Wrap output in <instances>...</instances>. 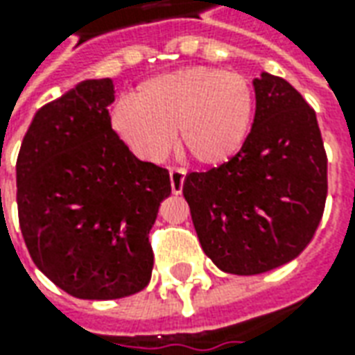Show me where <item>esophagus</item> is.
I'll return each instance as SVG.
<instances>
[{
    "label": "esophagus",
    "instance_id": "34e87169",
    "mask_svg": "<svg viewBox=\"0 0 355 355\" xmlns=\"http://www.w3.org/2000/svg\"><path fill=\"white\" fill-rule=\"evenodd\" d=\"M171 190L173 193H180L182 188H184V180H186V171L180 169V167H175L171 169Z\"/></svg>",
    "mask_w": 355,
    "mask_h": 355
}]
</instances>
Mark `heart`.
Listing matches in <instances>:
<instances>
[{
	"mask_svg": "<svg viewBox=\"0 0 355 355\" xmlns=\"http://www.w3.org/2000/svg\"><path fill=\"white\" fill-rule=\"evenodd\" d=\"M254 116L251 83L216 68H184L144 81L114 112V127L132 152L162 162L175 146L205 167L228 163L245 144Z\"/></svg>",
	"mask_w": 355,
	"mask_h": 355,
	"instance_id": "heart-1",
	"label": "heart"
}]
</instances>
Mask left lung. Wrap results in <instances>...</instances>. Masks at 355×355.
I'll return each mask as SVG.
<instances>
[{"label": "left lung", "instance_id": "left-lung-1", "mask_svg": "<svg viewBox=\"0 0 355 355\" xmlns=\"http://www.w3.org/2000/svg\"><path fill=\"white\" fill-rule=\"evenodd\" d=\"M257 110L228 163L184 180L201 249L223 272L254 275L297 259L327 200V155L302 94L283 78L253 81Z\"/></svg>", "mask_w": 355, "mask_h": 355}]
</instances>
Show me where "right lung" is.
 <instances>
[{
	"instance_id": "right-lung-1",
	"label": "right lung",
	"mask_w": 355,
	"mask_h": 355,
	"mask_svg": "<svg viewBox=\"0 0 355 355\" xmlns=\"http://www.w3.org/2000/svg\"><path fill=\"white\" fill-rule=\"evenodd\" d=\"M114 81L87 80L45 104L17 159L19 223L35 266L76 298L114 300L148 285V241L169 171L140 162L112 129Z\"/></svg>"
}]
</instances>
